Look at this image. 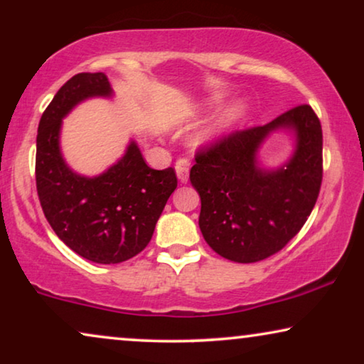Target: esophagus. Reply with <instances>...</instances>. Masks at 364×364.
Here are the masks:
<instances>
[{
  "label": "esophagus",
  "instance_id": "obj_1",
  "mask_svg": "<svg viewBox=\"0 0 364 364\" xmlns=\"http://www.w3.org/2000/svg\"><path fill=\"white\" fill-rule=\"evenodd\" d=\"M176 172H177L178 181L186 183L188 181V161H186V159H178L176 162Z\"/></svg>",
  "mask_w": 364,
  "mask_h": 364
}]
</instances>
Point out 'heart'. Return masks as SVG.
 <instances>
[{
  "label": "heart",
  "mask_w": 364,
  "mask_h": 364,
  "mask_svg": "<svg viewBox=\"0 0 364 364\" xmlns=\"http://www.w3.org/2000/svg\"><path fill=\"white\" fill-rule=\"evenodd\" d=\"M218 102H220V99H218L217 96L207 97L205 101L200 104V111L202 112L210 111V109L218 106ZM240 111H242V106H238V104L218 111L215 116H213L210 121L205 124V126H203L202 129H198V131L193 134L191 139L192 146L196 149H203V147H210L215 142L220 141V139L225 136L228 131H230V127L233 126V122L237 121Z\"/></svg>",
  "instance_id": "obj_1"
}]
</instances>
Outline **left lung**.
Segmentation results:
<instances>
[{
	"label": "left lung",
	"mask_w": 364,
	"mask_h": 364,
	"mask_svg": "<svg viewBox=\"0 0 364 364\" xmlns=\"http://www.w3.org/2000/svg\"><path fill=\"white\" fill-rule=\"evenodd\" d=\"M277 132L291 135L294 149L285 163L268 168L259 161V149ZM321 152L316 114L298 106L197 154L191 183L200 196L198 227L212 250L237 263L260 262L282 250L315 207Z\"/></svg>",
	"instance_id": "1"
}]
</instances>
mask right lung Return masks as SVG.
Returning <instances> with one entry per match:
<instances>
[{
	"label": "right lung",
	"mask_w": 364,
	"mask_h": 364,
	"mask_svg": "<svg viewBox=\"0 0 364 364\" xmlns=\"http://www.w3.org/2000/svg\"><path fill=\"white\" fill-rule=\"evenodd\" d=\"M96 97H114L104 73L76 74L53 97L38 127L36 188L56 235L86 260L112 265L147 247L177 177L172 167H149L134 139L122 157L97 176L73 171L61 151L63 119Z\"/></svg>",
	"instance_id": "1"
}]
</instances>
